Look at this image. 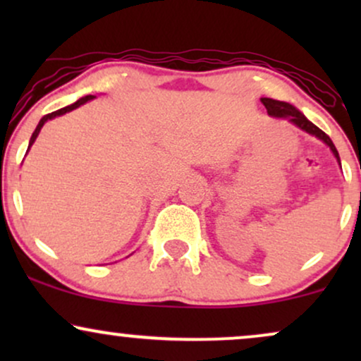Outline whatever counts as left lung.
<instances>
[{"mask_svg":"<svg viewBox=\"0 0 361 361\" xmlns=\"http://www.w3.org/2000/svg\"><path fill=\"white\" fill-rule=\"evenodd\" d=\"M261 103H263L264 109H267L268 115H271V117H276V118H287L288 122L293 123V126H297L299 128H302V130L307 132V134L316 135L317 139H321L322 142L326 144V146H329L331 151H333L334 157H336V159H338V163L341 164L336 147H334L333 140L329 139V135L324 134V132H322L321 128L316 127L312 122H310V120L305 118L304 114L297 110L295 106L290 105V103H287V102L271 100V98H261Z\"/></svg>","mask_w":361,"mask_h":361,"instance_id":"1","label":"left lung"}]
</instances>
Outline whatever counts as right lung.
<instances>
[{"label": "right lung", "instance_id": "1", "mask_svg": "<svg viewBox=\"0 0 361 361\" xmlns=\"http://www.w3.org/2000/svg\"><path fill=\"white\" fill-rule=\"evenodd\" d=\"M93 98H94L93 94H88V97H82V98H80V100H78V102H74L73 105H68V106H64V109H61V110H56V111H52V114H47V115H44V117L40 118L39 126H37V128H35V130H34V134H32V137H30V142H28V149H30L32 144L35 142V139H37V135H39L40 128L44 127V123L47 122V120H51V118H56V117H59V115H64V114H68V111H71V110H74V109H78V106L85 105L86 102L93 100ZM27 152H28V151H27Z\"/></svg>", "mask_w": 361, "mask_h": 361}]
</instances>
